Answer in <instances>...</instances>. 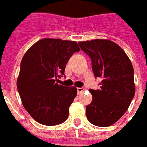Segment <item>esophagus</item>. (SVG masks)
<instances>
[{
  "label": "esophagus",
  "instance_id": "34e87169",
  "mask_svg": "<svg viewBox=\"0 0 147 147\" xmlns=\"http://www.w3.org/2000/svg\"><path fill=\"white\" fill-rule=\"evenodd\" d=\"M84 88H77V91H78V94H80L84 91Z\"/></svg>",
  "mask_w": 147,
  "mask_h": 147
}]
</instances>
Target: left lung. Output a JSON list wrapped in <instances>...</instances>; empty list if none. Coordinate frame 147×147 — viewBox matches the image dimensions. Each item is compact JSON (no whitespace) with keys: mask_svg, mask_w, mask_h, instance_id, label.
Returning a JSON list of instances; mask_svg holds the SVG:
<instances>
[{"mask_svg":"<svg viewBox=\"0 0 147 147\" xmlns=\"http://www.w3.org/2000/svg\"><path fill=\"white\" fill-rule=\"evenodd\" d=\"M90 56L100 88L90 89L92 101L86 107L88 121L97 127H108L124 115L135 93L134 68L129 57L115 42L92 40L78 43Z\"/></svg>","mask_w":147,"mask_h":147,"instance_id":"1","label":"left lung"}]
</instances>
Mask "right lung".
<instances>
[{
	"instance_id": "obj_1",
	"label": "right lung",
	"mask_w": 147,
	"mask_h": 147,
	"mask_svg": "<svg viewBox=\"0 0 147 147\" xmlns=\"http://www.w3.org/2000/svg\"><path fill=\"white\" fill-rule=\"evenodd\" d=\"M80 51L76 41L45 38L23 56L16 87L24 107L39 123L55 126L67 119L77 89L56 80L64 76L67 61Z\"/></svg>"
}]
</instances>
